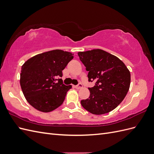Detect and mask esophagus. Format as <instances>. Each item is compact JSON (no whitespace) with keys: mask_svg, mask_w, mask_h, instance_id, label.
I'll list each match as a JSON object with an SVG mask.
<instances>
[{"mask_svg":"<svg viewBox=\"0 0 154 154\" xmlns=\"http://www.w3.org/2000/svg\"><path fill=\"white\" fill-rule=\"evenodd\" d=\"M82 87H83L82 84L81 83H78L77 85L75 86V88H82Z\"/></svg>","mask_w":154,"mask_h":154,"instance_id":"obj_1","label":"esophagus"}]
</instances>
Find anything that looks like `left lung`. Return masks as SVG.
Returning a JSON list of instances; mask_svg holds the SVG:
<instances>
[{
	"instance_id": "obj_1",
	"label": "left lung",
	"mask_w": 154,
	"mask_h": 154,
	"mask_svg": "<svg viewBox=\"0 0 154 154\" xmlns=\"http://www.w3.org/2000/svg\"><path fill=\"white\" fill-rule=\"evenodd\" d=\"M78 54L88 71V82H95L94 87H88L89 97L81 101L82 106L96 115L116 109L129 90V70L122 60L103 50L92 49Z\"/></svg>"
}]
</instances>
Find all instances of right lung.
Here are the masks:
<instances>
[{
	"instance_id": "obj_1",
	"label": "right lung",
	"mask_w": 154,
	"mask_h": 154,
	"mask_svg": "<svg viewBox=\"0 0 154 154\" xmlns=\"http://www.w3.org/2000/svg\"><path fill=\"white\" fill-rule=\"evenodd\" d=\"M74 58L67 51L57 49L37 54L22 66L20 86L27 102L35 109L49 112L57 109L71 85L60 78L62 71Z\"/></svg>"
}]
</instances>
